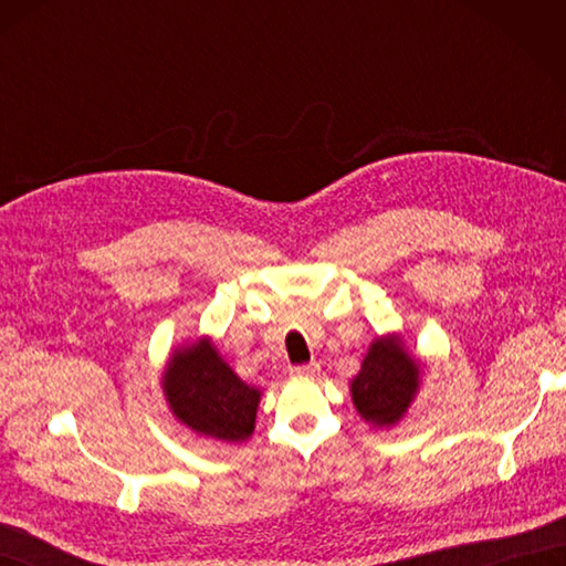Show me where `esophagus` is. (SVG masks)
Wrapping results in <instances>:
<instances>
[{
  "mask_svg": "<svg viewBox=\"0 0 566 566\" xmlns=\"http://www.w3.org/2000/svg\"><path fill=\"white\" fill-rule=\"evenodd\" d=\"M292 375H294V377H316V375H318V365L311 363V365L292 367Z\"/></svg>",
  "mask_w": 566,
  "mask_h": 566,
  "instance_id": "34e87169",
  "label": "esophagus"
}]
</instances>
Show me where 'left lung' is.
Returning <instances> with one entry per match:
<instances>
[{
  "instance_id": "1",
  "label": "left lung",
  "mask_w": 566,
  "mask_h": 566,
  "mask_svg": "<svg viewBox=\"0 0 566 566\" xmlns=\"http://www.w3.org/2000/svg\"><path fill=\"white\" fill-rule=\"evenodd\" d=\"M420 379H423V363L408 353L401 333L377 335L350 381V396L359 418L371 428H394L401 423L416 401Z\"/></svg>"
}]
</instances>
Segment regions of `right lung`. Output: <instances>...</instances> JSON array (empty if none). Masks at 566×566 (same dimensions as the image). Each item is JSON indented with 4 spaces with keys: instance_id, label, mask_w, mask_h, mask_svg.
Returning <instances> with one entry per match:
<instances>
[{
    "instance_id": "add662e5",
    "label": "right lung",
    "mask_w": 566,
    "mask_h": 566,
    "mask_svg": "<svg viewBox=\"0 0 566 566\" xmlns=\"http://www.w3.org/2000/svg\"><path fill=\"white\" fill-rule=\"evenodd\" d=\"M160 387L177 423L201 438L238 444L255 430L262 391L235 375L209 335L175 347Z\"/></svg>"
}]
</instances>
